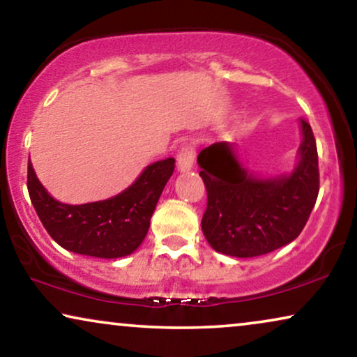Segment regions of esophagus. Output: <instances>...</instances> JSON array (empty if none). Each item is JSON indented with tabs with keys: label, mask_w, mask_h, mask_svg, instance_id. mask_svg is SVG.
<instances>
[{
	"label": "esophagus",
	"mask_w": 357,
	"mask_h": 357,
	"mask_svg": "<svg viewBox=\"0 0 357 357\" xmlns=\"http://www.w3.org/2000/svg\"><path fill=\"white\" fill-rule=\"evenodd\" d=\"M194 158H195V147L194 145H185L178 155V169L181 173L190 172L194 167Z\"/></svg>",
	"instance_id": "obj_1"
}]
</instances>
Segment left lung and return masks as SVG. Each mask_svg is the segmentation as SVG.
I'll return each instance as SVG.
<instances>
[{
    "instance_id": "1",
    "label": "left lung",
    "mask_w": 357,
    "mask_h": 357,
    "mask_svg": "<svg viewBox=\"0 0 357 357\" xmlns=\"http://www.w3.org/2000/svg\"><path fill=\"white\" fill-rule=\"evenodd\" d=\"M301 130L299 162L291 174L254 176L241 167L228 142H215L199 153V174L207 189L202 231L217 252L257 257L301 234L319 195L317 144L305 119Z\"/></svg>"
}]
</instances>
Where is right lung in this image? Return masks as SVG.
Segmentation results:
<instances>
[{"instance_id":"add662e5","label":"right lung","mask_w":357,"mask_h":357,"mask_svg":"<svg viewBox=\"0 0 357 357\" xmlns=\"http://www.w3.org/2000/svg\"><path fill=\"white\" fill-rule=\"evenodd\" d=\"M174 158L149 165L121 194L82 205L61 204L47 192L29 160L27 189L40 222L56 243L71 252L100 259L132 254L142 243Z\"/></svg>"}]
</instances>
